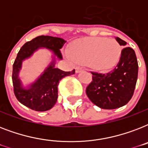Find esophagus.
<instances>
[{
	"label": "esophagus",
	"instance_id": "34e87169",
	"mask_svg": "<svg viewBox=\"0 0 148 148\" xmlns=\"http://www.w3.org/2000/svg\"><path fill=\"white\" fill-rule=\"evenodd\" d=\"M81 71H83V69L80 67H76V68H75V71H76V73H79V72H81Z\"/></svg>",
	"mask_w": 148,
	"mask_h": 148
}]
</instances>
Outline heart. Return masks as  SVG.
Here are the masks:
<instances>
[{"mask_svg": "<svg viewBox=\"0 0 148 148\" xmlns=\"http://www.w3.org/2000/svg\"><path fill=\"white\" fill-rule=\"evenodd\" d=\"M121 47L114 39L90 38L74 42L65 58L71 61L86 64L97 71H108L117 64Z\"/></svg>", "mask_w": 148, "mask_h": 148, "instance_id": "b5f03b06", "label": "heart"}]
</instances>
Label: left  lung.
<instances>
[{
    "label": "left lung",
    "instance_id": "left-lung-1",
    "mask_svg": "<svg viewBox=\"0 0 148 148\" xmlns=\"http://www.w3.org/2000/svg\"><path fill=\"white\" fill-rule=\"evenodd\" d=\"M121 46L127 43L115 38ZM92 81L86 88V95L95 105L102 109H116L129 102L134 92L138 80V64L135 52L124 47L119 62L108 73L90 71Z\"/></svg>",
    "mask_w": 148,
    "mask_h": 148
}]
</instances>
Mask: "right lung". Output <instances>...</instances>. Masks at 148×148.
Returning a JSON list of instances; mask_svg holds the SVG:
<instances>
[{"mask_svg": "<svg viewBox=\"0 0 148 148\" xmlns=\"http://www.w3.org/2000/svg\"><path fill=\"white\" fill-rule=\"evenodd\" d=\"M65 43L66 41L62 38L40 35L26 42L20 49L13 64L12 81L15 97L22 104L36 111H46L55 104L58 98V84L63 77L74 74L75 70L64 71L55 68L54 64L52 63L29 89L22 88L17 75L22 60L30 57L38 47H44L52 50L59 59H62L60 49Z\"/></svg>", "mask_w": 148, "mask_h": 148, "instance_id": "add662e5", "label": "right lung"}]
</instances>
